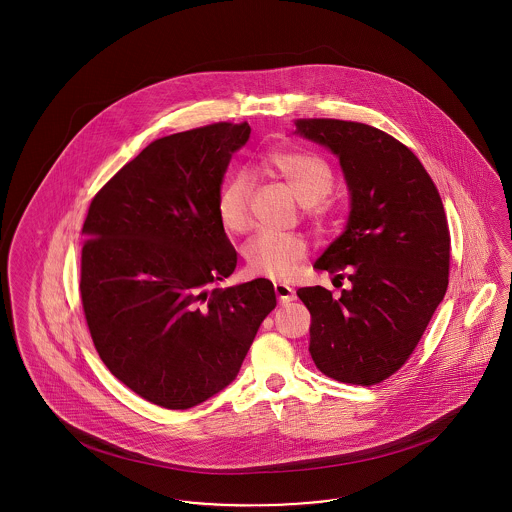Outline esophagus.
<instances>
[{"label":"esophagus","mask_w":512,"mask_h":512,"mask_svg":"<svg viewBox=\"0 0 512 512\" xmlns=\"http://www.w3.org/2000/svg\"><path fill=\"white\" fill-rule=\"evenodd\" d=\"M274 294H276V298H278L282 305H286V303H290V301H294V298H296L294 290L288 284H284V282H276L274 284Z\"/></svg>","instance_id":"obj_1"}]
</instances>
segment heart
Here are the masks:
<instances>
[{
    "instance_id": "b5f03b06",
    "label": "heart",
    "mask_w": 512,
    "mask_h": 512,
    "mask_svg": "<svg viewBox=\"0 0 512 512\" xmlns=\"http://www.w3.org/2000/svg\"><path fill=\"white\" fill-rule=\"evenodd\" d=\"M267 168L284 181L303 207L321 212L319 203L329 197L334 185L329 164L303 151H276L267 156ZM253 181L245 172L230 174L218 189L216 214L220 224L230 234L249 230V203ZM305 241L294 234L263 232L247 241L241 249L245 271L253 276L286 278L305 257Z\"/></svg>"
}]
</instances>
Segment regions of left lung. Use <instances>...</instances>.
Listing matches in <instances>:
<instances>
[{
	"instance_id": "obj_1",
	"label": "left lung",
	"mask_w": 512,
	"mask_h": 512,
	"mask_svg": "<svg viewBox=\"0 0 512 512\" xmlns=\"http://www.w3.org/2000/svg\"><path fill=\"white\" fill-rule=\"evenodd\" d=\"M294 133L338 158L350 193L344 232L313 267L348 269L352 288L338 300L321 286L298 290L311 313V358L336 381L381 383L410 358L445 298L443 201L416 154L371 125L298 120Z\"/></svg>"
}]
</instances>
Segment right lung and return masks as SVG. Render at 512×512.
<instances>
[{
  "mask_svg": "<svg viewBox=\"0 0 512 512\" xmlns=\"http://www.w3.org/2000/svg\"><path fill=\"white\" fill-rule=\"evenodd\" d=\"M249 123L152 141L92 199L81 300L98 356L152 404L187 410L226 389L276 307L267 278L214 288L238 265L216 214Z\"/></svg>",
  "mask_w": 512,
  "mask_h": 512,
  "instance_id": "right-lung-1",
  "label": "right lung"
}]
</instances>
